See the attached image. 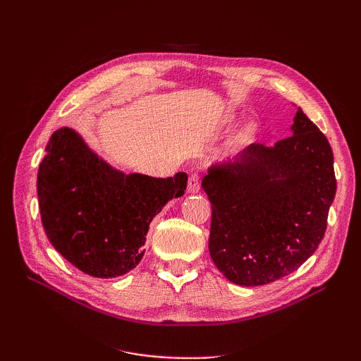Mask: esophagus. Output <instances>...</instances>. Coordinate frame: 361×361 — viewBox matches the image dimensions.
Returning a JSON list of instances; mask_svg holds the SVG:
<instances>
[{
	"instance_id": "esophagus-1",
	"label": "esophagus",
	"mask_w": 361,
	"mask_h": 361,
	"mask_svg": "<svg viewBox=\"0 0 361 361\" xmlns=\"http://www.w3.org/2000/svg\"><path fill=\"white\" fill-rule=\"evenodd\" d=\"M200 173L191 171L188 176V191L190 192H199L200 191Z\"/></svg>"
}]
</instances>
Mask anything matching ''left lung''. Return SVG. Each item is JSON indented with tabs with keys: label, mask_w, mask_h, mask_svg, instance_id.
<instances>
[{
	"label": "left lung",
	"mask_w": 361,
	"mask_h": 361,
	"mask_svg": "<svg viewBox=\"0 0 361 361\" xmlns=\"http://www.w3.org/2000/svg\"><path fill=\"white\" fill-rule=\"evenodd\" d=\"M293 135L251 145L202 180L212 204L209 253L236 285H268L298 269L321 244L336 195L329 140L300 110Z\"/></svg>",
	"instance_id": "8db88e82"
}]
</instances>
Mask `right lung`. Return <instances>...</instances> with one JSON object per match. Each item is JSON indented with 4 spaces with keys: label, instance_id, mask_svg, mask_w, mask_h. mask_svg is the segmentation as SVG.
<instances>
[{
    "label": "right lung",
    "instance_id": "1",
    "mask_svg": "<svg viewBox=\"0 0 361 361\" xmlns=\"http://www.w3.org/2000/svg\"><path fill=\"white\" fill-rule=\"evenodd\" d=\"M37 173L40 218L52 247L85 274L111 279L145 255L149 224L180 197L188 176L123 174L87 147L71 128L54 133Z\"/></svg>",
    "mask_w": 361,
    "mask_h": 361
}]
</instances>
